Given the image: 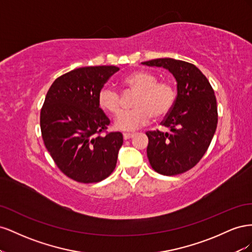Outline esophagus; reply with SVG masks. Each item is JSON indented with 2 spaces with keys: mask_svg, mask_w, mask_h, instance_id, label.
I'll return each mask as SVG.
<instances>
[{
  "mask_svg": "<svg viewBox=\"0 0 252 252\" xmlns=\"http://www.w3.org/2000/svg\"><path fill=\"white\" fill-rule=\"evenodd\" d=\"M133 135H134V133H130V132H125V133H123V138H124V140H129V139L133 138Z\"/></svg>",
  "mask_w": 252,
  "mask_h": 252,
  "instance_id": "1",
  "label": "esophagus"
}]
</instances>
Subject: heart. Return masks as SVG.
I'll return each mask as SVG.
<instances>
[{"label": "heart", "instance_id": "1", "mask_svg": "<svg viewBox=\"0 0 252 252\" xmlns=\"http://www.w3.org/2000/svg\"><path fill=\"white\" fill-rule=\"evenodd\" d=\"M158 77L147 70H136L122 80L125 89L135 91L131 106L134 108L122 111V98L117 90L105 86L97 94L100 108L111 114L120 112L114 126L120 130H135L146 125L151 118H163L168 114L177 100V90L168 81H158Z\"/></svg>", "mask_w": 252, "mask_h": 252}]
</instances>
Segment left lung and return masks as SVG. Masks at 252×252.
I'll return each instance as SVG.
<instances>
[{"mask_svg": "<svg viewBox=\"0 0 252 252\" xmlns=\"http://www.w3.org/2000/svg\"><path fill=\"white\" fill-rule=\"evenodd\" d=\"M143 65L164 67L178 82V95L161 125L170 132L147 131V157L155 171L163 175L184 173L200 162L218 125V106L209 81L191 63L170 58Z\"/></svg>", "mask_w": 252, "mask_h": 252, "instance_id": "left-lung-1", "label": "left lung"}]
</instances>
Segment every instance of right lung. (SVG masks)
Listing matches in <instances>:
<instances>
[{
  "label": "right lung",
  "mask_w": 252,
  "mask_h": 252,
  "mask_svg": "<svg viewBox=\"0 0 252 252\" xmlns=\"http://www.w3.org/2000/svg\"><path fill=\"white\" fill-rule=\"evenodd\" d=\"M118 70L77 68L53 82L45 97L40 116L44 144L58 168L73 181L101 182L116 168L123 134L106 131L110 121L98 106L97 94Z\"/></svg>",
  "instance_id": "1"
}]
</instances>
